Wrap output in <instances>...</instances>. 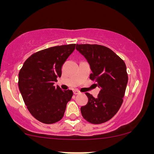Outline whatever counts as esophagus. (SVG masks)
<instances>
[{"label":"esophagus","mask_w":154,"mask_h":154,"mask_svg":"<svg viewBox=\"0 0 154 154\" xmlns=\"http://www.w3.org/2000/svg\"><path fill=\"white\" fill-rule=\"evenodd\" d=\"M74 94H76V95H77V94H80V91H78V90L75 89V90H74Z\"/></svg>","instance_id":"1"}]
</instances>
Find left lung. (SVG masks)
Masks as SVG:
<instances>
[{"label":"left lung","mask_w":154,"mask_h":154,"mask_svg":"<svg viewBox=\"0 0 154 154\" xmlns=\"http://www.w3.org/2000/svg\"><path fill=\"white\" fill-rule=\"evenodd\" d=\"M76 49L89 63L90 79L100 88L94 98L86 92L88 100L80 108L83 119L94 125L104 123L117 113L123 103L128 76L126 65L111 49L100 45H78Z\"/></svg>","instance_id":"obj_1"}]
</instances>
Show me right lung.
I'll list each match as a JSON object with an SVG mask.
<instances>
[{"instance_id":"1","label":"right lung","mask_w":154,"mask_h":154,"mask_svg":"<svg viewBox=\"0 0 154 154\" xmlns=\"http://www.w3.org/2000/svg\"><path fill=\"white\" fill-rule=\"evenodd\" d=\"M76 44L55 46L34 53L18 74V88L30 114L47 125L63 119L71 90L54 86L62 75V66L72 54Z\"/></svg>"}]
</instances>
